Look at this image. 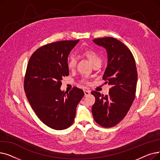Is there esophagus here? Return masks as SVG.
<instances>
[{
	"mask_svg": "<svg viewBox=\"0 0 160 160\" xmlns=\"http://www.w3.org/2000/svg\"><path fill=\"white\" fill-rule=\"evenodd\" d=\"M83 92H84V95L85 96H87V95H89L91 93V91L89 90H86V89H84L83 90Z\"/></svg>",
	"mask_w": 160,
	"mask_h": 160,
	"instance_id": "34e87169",
	"label": "esophagus"
}]
</instances>
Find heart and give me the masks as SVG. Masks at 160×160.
<instances>
[{
    "instance_id": "obj_1",
    "label": "heart",
    "mask_w": 160,
    "mask_h": 160,
    "mask_svg": "<svg viewBox=\"0 0 160 160\" xmlns=\"http://www.w3.org/2000/svg\"><path fill=\"white\" fill-rule=\"evenodd\" d=\"M82 54L84 55L89 62L93 65L97 62H101V58L94 50L91 49H85L82 51ZM77 58L71 54L70 55L67 60V65L69 69H73L77 65Z\"/></svg>"
}]
</instances>
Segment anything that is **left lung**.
I'll list each match as a JSON object with an SVG mask.
<instances>
[{
	"label": "left lung",
	"instance_id": "left-lung-1",
	"mask_svg": "<svg viewBox=\"0 0 160 160\" xmlns=\"http://www.w3.org/2000/svg\"><path fill=\"white\" fill-rule=\"evenodd\" d=\"M108 52V65L102 79L112 87L108 95L93 91L95 97L92 113L95 122L104 128L115 127L127 115L136 97L138 72L130 49L115 38L93 39Z\"/></svg>",
	"mask_w": 160,
	"mask_h": 160
}]
</instances>
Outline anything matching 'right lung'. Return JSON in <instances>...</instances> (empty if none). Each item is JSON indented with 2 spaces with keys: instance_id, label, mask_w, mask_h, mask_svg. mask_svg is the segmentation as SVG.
Returning a JSON list of instances; mask_svg holds the SVG:
<instances>
[{
  "instance_id": "right-lung-1",
  "label": "right lung",
  "mask_w": 160,
  "mask_h": 160,
  "mask_svg": "<svg viewBox=\"0 0 160 160\" xmlns=\"http://www.w3.org/2000/svg\"><path fill=\"white\" fill-rule=\"evenodd\" d=\"M79 41H61L39 47L32 54L24 76V89L38 118L47 127L64 130L72 125L76 108L84 95L74 87L62 91V80L69 76L67 60L71 50Z\"/></svg>"
}]
</instances>
